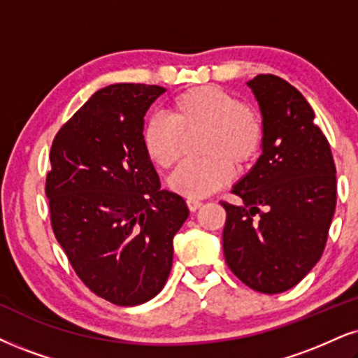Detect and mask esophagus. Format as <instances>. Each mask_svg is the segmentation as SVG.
Returning <instances> with one entry per match:
<instances>
[{"mask_svg": "<svg viewBox=\"0 0 358 358\" xmlns=\"http://www.w3.org/2000/svg\"><path fill=\"white\" fill-rule=\"evenodd\" d=\"M186 202H187L189 210H192V213H194V210L199 209V207L202 206V202H201V201H197V199H187Z\"/></svg>", "mask_w": 358, "mask_h": 358, "instance_id": "34e87169", "label": "esophagus"}]
</instances>
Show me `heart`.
Masks as SVG:
<instances>
[{"mask_svg":"<svg viewBox=\"0 0 358 358\" xmlns=\"http://www.w3.org/2000/svg\"><path fill=\"white\" fill-rule=\"evenodd\" d=\"M169 117L151 116L143 126V145L157 166L172 167L182 157L186 136L206 131L201 161L186 162L172 174L169 186L187 199L210 196L234 178V165L244 169L262 148L260 117L236 96L215 86H199L176 96Z\"/></svg>","mask_w":358,"mask_h":358,"instance_id":"b5f03b06","label":"heart"}]
</instances>
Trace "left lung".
I'll return each instance as SVG.
<instances>
[{"mask_svg": "<svg viewBox=\"0 0 358 358\" xmlns=\"http://www.w3.org/2000/svg\"><path fill=\"white\" fill-rule=\"evenodd\" d=\"M247 86L262 114V154L232 192L242 204L220 202L227 266L250 289L280 294L319 262L337 202L327 138L306 98L273 74Z\"/></svg>", "mask_w": 358, "mask_h": 358, "instance_id": "left-lung-1", "label": "left lung"}]
</instances>
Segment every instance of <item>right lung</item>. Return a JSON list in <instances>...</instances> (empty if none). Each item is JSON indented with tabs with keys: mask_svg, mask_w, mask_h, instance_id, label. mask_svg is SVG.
Segmentation results:
<instances>
[{
	"mask_svg": "<svg viewBox=\"0 0 358 358\" xmlns=\"http://www.w3.org/2000/svg\"><path fill=\"white\" fill-rule=\"evenodd\" d=\"M161 86L117 83L96 91L61 127L46 178L51 226L86 287L121 307L166 285L186 201L161 189L143 145L144 116Z\"/></svg>",
	"mask_w": 358,
	"mask_h": 358,
	"instance_id": "1",
	"label": "right lung"
}]
</instances>
